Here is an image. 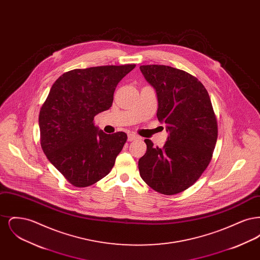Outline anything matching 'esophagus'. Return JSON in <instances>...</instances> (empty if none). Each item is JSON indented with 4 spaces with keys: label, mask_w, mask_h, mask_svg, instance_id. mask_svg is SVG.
Listing matches in <instances>:
<instances>
[{
    "label": "esophagus",
    "mask_w": 260,
    "mask_h": 260,
    "mask_svg": "<svg viewBox=\"0 0 260 260\" xmlns=\"http://www.w3.org/2000/svg\"><path fill=\"white\" fill-rule=\"evenodd\" d=\"M138 138H140V137L138 136H136L135 134H128V135H127V140H128V141H134V140L138 139Z\"/></svg>",
    "instance_id": "1"
}]
</instances>
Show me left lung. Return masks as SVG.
Returning a JSON list of instances; mask_svg holds the SVG:
<instances>
[{"label":"left lung","mask_w":260,"mask_h":260,"mask_svg":"<svg viewBox=\"0 0 260 260\" xmlns=\"http://www.w3.org/2000/svg\"><path fill=\"white\" fill-rule=\"evenodd\" d=\"M156 89L158 120L170 136L165 145L145 139L146 153L138 161L144 182L164 195H174L193 185L206 171L217 140V120L208 90L198 79L166 65H142Z\"/></svg>","instance_id":"8db88e82"}]
</instances>
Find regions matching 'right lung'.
<instances>
[{
  "label": "right lung",
  "mask_w": 260,
  "mask_h": 260,
  "mask_svg": "<svg viewBox=\"0 0 260 260\" xmlns=\"http://www.w3.org/2000/svg\"><path fill=\"white\" fill-rule=\"evenodd\" d=\"M136 64L74 69L52 85L39 114L41 146L75 187L96 183L111 172L127 136L106 135L93 118L112 106L118 83Z\"/></svg>",
  "instance_id": "obj_1"
}]
</instances>
